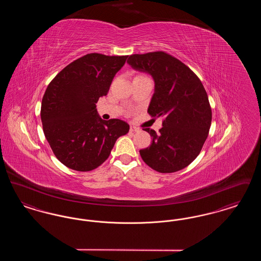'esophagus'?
Returning a JSON list of instances; mask_svg holds the SVG:
<instances>
[{"label":"esophagus","mask_w":261,"mask_h":261,"mask_svg":"<svg viewBox=\"0 0 261 261\" xmlns=\"http://www.w3.org/2000/svg\"><path fill=\"white\" fill-rule=\"evenodd\" d=\"M130 131L131 132H139L140 131V129L136 127V126H130Z\"/></svg>","instance_id":"34e87169"}]
</instances>
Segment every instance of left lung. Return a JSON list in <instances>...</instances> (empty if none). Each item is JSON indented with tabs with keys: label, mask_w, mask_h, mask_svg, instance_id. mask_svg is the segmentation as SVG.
<instances>
[{
	"label": "left lung",
	"mask_w": 261,
	"mask_h": 261,
	"mask_svg": "<svg viewBox=\"0 0 261 261\" xmlns=\"http://www.w3.org/2000/svg\"><path fill=\"white\" fill-rule=\"evenodd\" d=\"M127 62L152 76L155 85L148 112L163 117L159 134L144 129L152 141L140 149L142 160L161 173L185 168L199 155L211 128V105L201 81L185 63L162 50L131 55Z\"/></svg>",
	"instance_id": "8db88e82"
}]
</instances>
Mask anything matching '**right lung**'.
Instances as JSON below:
<instances>
[{
  "instance_id": "1",
  "label": "right lung",
  "mask_w": 261,
  "mask_h": 261,
  "mask_svg": "<svg viewBox=\"0 0 261 261\" xmlns=\"http://www.w3.org/2000/svg\"><path fill=\"white\" fill-rule=\"evenodd\" d=\"M128 56L87 54L51 80L41 105L45 137L56 158L76 171H91L106 162L115 141L129 131L120 119L102 120L96 103L107 96Z\"/></svg>"
}]
</instances>
